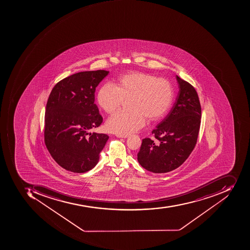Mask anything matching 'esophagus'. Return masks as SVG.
<instances>
[{
	"label": "esophagus",
	"mask_w": 250,
	"mask_h": 250,
	"mask_svg": "<svg viewBox=\"0 0 250 250\" xmlns=\"http://www.w3.org/2000/svg\"><path fill=\"white\" fill-rule=\"evenodd\" d=\"M116 137L119 138H128V135H122V134H117Z\"/></svg>",
	"instance_id": "esophagus-1"
}]
</instances>
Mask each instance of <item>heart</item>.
Wrapping results in <instances>:
<instances>
[{"label": "heart", "instance_id": "heart-1", "mask_svg": "<svg viewBox=\"0 0 250 250\" xmlns=\"http://www.w3.org/2000/svg\"><path fill=\"white\" fill-rule=\"evenodd\" d=\"M173 89L169 81L143 72H131L121 77L118 86L106 83L97 95L99 105L106 113L117 110L124 100L129 109L119 111L108 119L107 129L127 135L143 127L145 118L158 120L169 109Z\"/></svg>", "mask_w": 250, "mask_h": 250}]
</instances>
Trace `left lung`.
Masks as SVG:
<instances>
[{
	"label": "left lung",
	"mask_w": 250,
	"mask_h": 250,
	"mask_svg": "<svg viewBox=\"0 0 250 250\" xmlns=\"http://www.w3.org/2000/svg\"><path fill=\"white\" fill-rule=\"evenodd\" d=\"M179 92L167 117L152 131L157 142L145 138L138 153L141 167L154 173H165L180 167L196 145L202 109L198 93L176 75Z\"/></svg>",
	"instance_id": "1"
}]
</instances>
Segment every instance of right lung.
Here are the masks:
<instances>
[{
	"mask_svg": "<svg viewBox=\"0 0 250 250\" xmlns=\"http://www.w3.org/2000/svg\"><path fill=\"white\" fill-rule=\"evenodd\" d=\"M109 71L77 73L54 86L46 104L45 143L55 162L66 170L83 173L93 169L109 139L90 133L103 123L94 104L95 90Z\"/></svg>",
	"mask_w": 250,
	"mask_h": 250,
	"instance_id": "1",
	"label": "right lung"
}]
</instances>
